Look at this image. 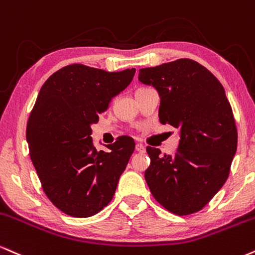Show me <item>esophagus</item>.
Segmentation results:
<instances>
[{
    "instance_id": "1",
    "label": "esophagus",
    "mask_w": 255,
    "mask_h": 255,
    "mask_svg": "<svg viewBox=\"0 0 255 255\" xmlns=\"http://www.w3.org/2000/svg\"><path fill=\"white\" fill-rule=\"evenodd\" d=\"M136 151L144 152L145 151V146L142 145V144H136Z\"/></svg>"
}]
</instances>
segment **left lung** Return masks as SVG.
Wrapping results in <instances>:
<instances>
[{
  "instance_id": "8db88e82",
  "label": "left lung",
  "mask_w": 255,
  "mask_h": 255,
  "mask_svg": "<svg viewBox=\"0 0 255 255\" xmlns=\"http://www.w3.org/2000/svg\"><path fill=\"white\" fill-rule=\"evenodd\" d=\"M138 79L157 89L160 122L180 130L175 154L162 155L160 149L146 146V184L167 211L196 214L228 179L238 146V128L223 86L188 58L140 69Z\"/></svg>"
}]
</instances>
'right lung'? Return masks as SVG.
Instances as JSON below:
<instances>
[{
	"label": "right lung",
	"instance_id": "obj_1",
	"mask_svg": "<svg viewBox=\"0 0 255 255\" xmlns=\"http://www.w3.org/2000/svg\"><path fill=\"white\" fill-rule=\"evenodd\" d=\"M134 73V68L110 73L76 63L53 73L39 92L27 122L29 156L46 197L69 216L91 217L115 196L134 142L121 136L109 151H98L91 125Z\"/></svg>",
	"mask_w": 255,
	"mask_h": 255
}]
</instances>
